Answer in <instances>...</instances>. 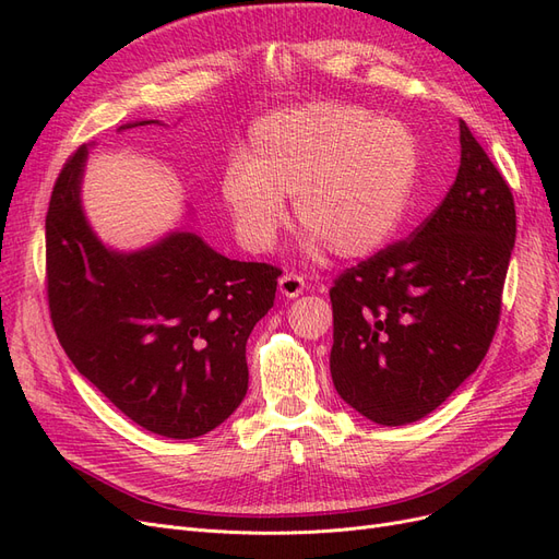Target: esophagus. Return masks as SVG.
Here are the masks:
<instances>
[{
  "mask_svg": "<svg viewBox=\"0 0 559 559\" xmlns=\"http://www.w3.org/2000/svg\"><path fill=\"white\" fill-rule=\"evenodd\" d=\"M280 292L286 298H296L306 292V280H302V275H298V273H284L280 277Z\"/></svg>",
  "mask_w": 559,
  "mask_h": 559,
  "instance_id": "obj_1",
  "label": "esophagus"
}]
</instances>
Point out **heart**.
<instances>
[{
	"mask_svg": "<svg viewBox=\"0 0 559 559\" xmlns=\"http://www.w3.org/2000/svg\"><path fill=\"white\" fill-rule=\"evenodd\" d=\"M417 177L419 142L408 126L359 105L314 103L251 126L245 156L226 167L222 198L251 251L275 245L286 224L284 195H294L308 245L354 259L396 233Z\"/></svg>",
	"mask_w": 559,
	"mask_h": 559,
	"instance_id": "obj_1",
	"label": "heart"
}]
</instances>
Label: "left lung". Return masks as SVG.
<instances>
[{
  "mask_svg": "<svg viewBox=\"0 0 559 559\" xmlns=\"http://www.w3.org/2000/svg\"><path fill=\"white\" fill-rule=\"evenodd\" d=\"M456 179L411 238L343 270L331 286V378L384 427L436 411L480 366L497 333L515 242L509 183L460 121Z\"/></svg>",
  "mask_w": 559,
  "mask_h": 559,
  "instance_id": "obj_1",
  "label": "left lung"
}]
</instances>
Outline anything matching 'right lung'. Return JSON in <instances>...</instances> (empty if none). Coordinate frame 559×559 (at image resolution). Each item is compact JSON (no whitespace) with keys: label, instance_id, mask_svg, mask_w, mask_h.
I'll return each instance as SVG.
<instances>
[{"label":"right lung","instance_id":"1","mask_svg":"<svg viewBox=\"0 0 559 559\" xmlns=\"http://www.w3.org/2000/svg\"><path fill=\"white\" fill-rule=\"evenodd\" d=\"M154 123V121H142ZM88 146L67 158L46 214V296L67 357L134 425L198 438L247 394V337L282 270L230 261L195 233L116 253L81 212Z\"/></svg>","mask_w":559,"mask_h":559}]
</instances>
